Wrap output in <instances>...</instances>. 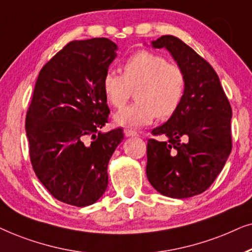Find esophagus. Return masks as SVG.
I'll return each mask as SVG.
<instances>
[{
	"instance_id": "esophagus-1",
	"label": "esophagus",
	"mask_w": 252,
	"mask_h": 252,
	"mask_svg": "<svg viewBox=\"0 0 252 252\" xmlns=\"http://www.w3.org/2000/svg\"><path fill=\"white\" fill-rule=\"evenodd\" d=\"M124 135L126 137H137L139 136V133L132 129H124Z\"/></svg>"
}]
</instances>
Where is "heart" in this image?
Wrapping results in <instances>:
<instances>
[{"mask_svg":"<svg viewBox=\"0 0 252 252\" xmlns=\"http://www.w3.org/2000/svg\"><path fill=\"white\" fill-rule=\"evenodd\" d=\"M183 70L159 54L142 50L130 56L122 65V76L107 71L102 91L107 102L121 108L135 91L137 101L114 116L119 126L140 128L158 116L167 119L179 109L186 94Z\"/></svg>","mask_w":252,"mask_h":252,"instance_id":"b5f03b06","label":"heart"}]
</instances>
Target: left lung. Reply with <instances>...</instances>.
Wrapping results in <instances>:
<instances>
[{"label":"left lung","instance_id":"1","mask_svg":"<svg viewBox=\"0 0 252 252\" xmlns=\"http://www.w3.org/2000/svg\"><path fill=\"white\" fill-rule=\"evenodd\" d=\"M153 48L172 54L187 79L179 109L152 130L166 142L147 140L146 175L163 196L189 198L209 189L231 152V107L217 72L182 40L162 35Z\"/></svg>","mask_w":252,"mask_h":252}]
</instances>
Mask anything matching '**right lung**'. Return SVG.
Returning <instances> with one entry per match:
<instances>
[{
	"label": "right lung",
	"mask_w": 252,
	"mask_h": 252,
	"mask_svg": "<svg viewBox=\"0 0 252 252\" xmlns=\"http://www.w3.org/2000/svg\"><path fill=\"white\" fill-rule=\"evenodd\" d=\"M107 38L76 40L40 70L25 120L36 177L60 202L89 206L108 186V167L122 129L101 132L109 108L102 78L116 58Z\"/></svg>",
	"instance_id": "add662e5"
}]
</instances>
